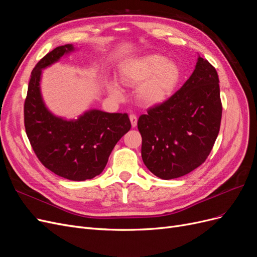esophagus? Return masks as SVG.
Instances as JSON below:
<instances>
[{
    "label": "esophagus",
    "mask_w": 257,
    "mask_h": 257,
    "mask_svg": "<svg viewBox=\"0 0 257 257\" xmlns=\"http://www.w3.org/2000/svg\"><path fill=\"white\" fill-rule=\"evenodd\" d=\"M130 120H131V123H132V126L136 127V125H137V116H136V114H134V113L130 114Z\"/></svg>",
    "instance_id": "obj_1"
}]
</instances>
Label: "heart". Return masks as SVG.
<instances>
[{"label": "heart", "instance_id": "1", "mask_svg": "<svg viewBox=\"0 0 257 257\" xmlns=\"http://www.w3.org/2000/svg\"><path fill=\"white\" fill-rule=\"evenodd\" d=\"M122 81L137 87L138 98L147 105H158L173 94L180 80V69L172 61L159 54H149L135 59L123 66ZM112 94L121 96V89L116 83L110 88Z\"/></svg>", "mask_w": 257, "mask_h": 257}]
</instances>
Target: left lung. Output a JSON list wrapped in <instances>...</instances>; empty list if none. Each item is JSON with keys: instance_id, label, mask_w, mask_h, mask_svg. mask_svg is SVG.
Returning <instances> with one entry per match:
<instances>
[{"instance_id": "obj_1", "label": "left lung", "mask_w": 257, "mask_h": 257, "mask_svg": "<svg viewBox=\"0 0 257 257\" xmlns=\"http://www.w3.org/2000/svg\"><path fill=\"white\" fill-rule=\"evenodd\" d=\"M147 112L137 122L147 168L164 180L191 173L206 161L220 132L222 103L216 69L198 57L182 87Z\"/></svg>"}]
</instances>
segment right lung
Returning <instances> with one entry per match:
<instances>
[{"label": "right lung", "mask_w": 257, "mask_h": 257, "mask_svg": "<svg viewBox=\"0 0 257 257\" xmlns=\"http://www.w3.org/2000/svg\"><path fill=\"white\" fill-rule=\"evenodd\" d=\"M73 50L71 44L60 46L33 68L25 102V127L34 153L46 168L68 180L84 181L103 172L115 144L130 131L131 121L127 113L97 109L67 121L46 108L40 87L42 69Z\"/></svg>", "instance_id": "right-lung-1"}]
</instances>
